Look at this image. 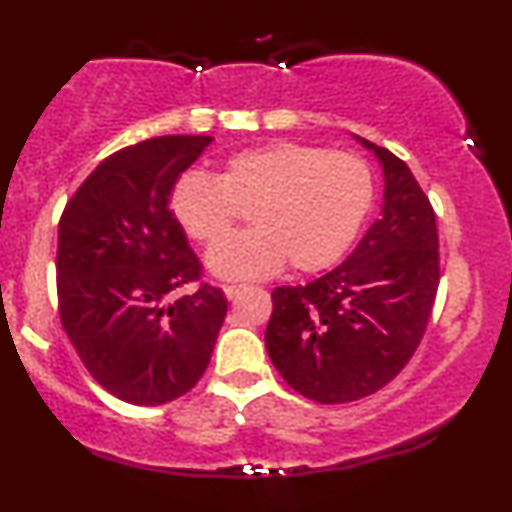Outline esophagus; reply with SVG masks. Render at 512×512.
Returning <instances> with one entry per match:
<instances>
[{"label":"esophagus","mask_w":512,"mask_h":512,"mask_svg":"<svg viewBox=\"0 0 512 512\" xmlns=\"http://www.w3.org/2000/svg\"><path fill=\"white\" fill-rule=\"evenodd\" d=\"M243 289H245V286H240V284H226V286H223V293H226L228 301H233V298H236Z\"/></svg>","instance_id":"esophagus-1"}]
</instances>
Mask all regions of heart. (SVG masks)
Returning a JSON list of instances; mask_svg holds the SVG:
<instances>
[{"label":"heart","instance_id":"b5f03b06","mask_svg":"<svg viewBox=\"0 0 512 512\" xmlns=\"http://www.w3.org/2000/svg\"><path fill=\"white\" fill-rule=\"evenodd\" d=\"M373 173L361 156L322 146L272 142L245 149L219 175L190 170L170 190V214L197 245H215L248 208L253 228L209 252L226 279L330 269L351 248L370 207Z\"/></svg>","mask_w":512,"mask_h":512}]
</instances>
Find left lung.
Wrapping results in <instances>:
<instances>
[{
	"label": "left lung",
	"mask_w": 512,
	"mask_h": 512,
	"mask_svg": "<svg viewBox=\"0 0 512 512\" xmlns=\"http://www.w3.org/2000/svg\"><path fill=\"white\" fill-rule=\"evenodd\" d=\"M383 166L380 219L337 269L272 291L264 344L298 395L356 402L409 363L424 337L440 281L438 226L407 163L356 137Z\"/></svg>",
	"instance_id": "obj_1"
}]
</instances>
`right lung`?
<instances>
[{
	"mask_svg": "<svg viewBox=\"0 0 512 512\" xmlns=\"http://www.w3.org/2000/svg\"><path fill=\"white\" fill-rule=\"evenodd\" d=\"M211 144L168 134L98 163L69 199L57 243V301L69 342L103 390L158 407L199 383L226 317L221 289L170 214V190Z\"/></svg>",
	"mask_w": 512,
	"mask_h": 512,
	"instance_id": "add662e5",
	"label": "right lung"
}]
</instances>
